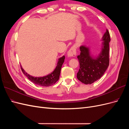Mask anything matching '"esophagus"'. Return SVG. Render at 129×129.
Returning a JSON list of instances; mask_svg holds the SVG:
<instances>
[{
	"instance_id": "esophagus-1",
	"label": "esophagus",
	"mask_w": 129,
	"mask_h": 129,
	"mask_svg": "<svg viewBox=\"0 0 129 129\" xmlns=\"http://www.w3.org/2000/svg\"><path fill=\"white\" fill-rule=\"evenodd\" d=\"M77 54L76 47L75 46H73L70 48V49L68 52V56L69 57H75Z\"/></svg>"
}]
</instances>
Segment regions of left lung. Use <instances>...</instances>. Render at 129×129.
I'll return each mask as SVG.
<instances>
[{
	"mask_svg": "<svg viewBox=\"0 0 129 129\" xmlns=\"http://www.w3.org/2000/svg\"><path fill=\"white\" fill-rule=\"evenodd\" d=\"M101 51L96 56L91 55L89 48L80 47V54L78 56L80 69L77 73L78 79L85 84H91L103 75L109 64V33L107 29L102 39Z\"/></svg>",
	"mask_w": 129,
	"mask_h": 129,
	"instance_id": "1",
	"label": "left lung"
}]
</instances>
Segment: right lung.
I'll use <instances>...</instances> for the list:
<instances>
[{
    "label": "right lung",
    "mask_w": 129,
    "mask_h": 129,
    "mask_svg": "<svg viewBox=\"0 0 129 129\" xmlns=\"http://www.w3.org/2000/svg\"><path fill=\"white\" fill-rule=\"evenodd\" d=\"M64 56L59 58L58 60L56 67L55 69L53 71L51 72L50 74H48V75L42 77H33L24 71V70L22 69L21 66V69L24 75H25L31 81H32L33 83H34L35 84L42 86L48 87L55 84V83L59 80L61 68L62 65L64 63Z\"/></svg>",
    "instance_id": "right-lung-1"
}]
</instances>
